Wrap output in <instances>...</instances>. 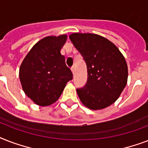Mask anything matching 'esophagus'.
Returning a JSON list of instances; mask_svg holds the SVG:
<instances>
[{
  "mask_svg": "<svg viewBox=\"0 0 148 148\" xmlns=\"http://www.w3.org/2000/svg\"><path fill=\"white\" fill-rule=\"evenodd\" d=\"M71 69L72 73H73V74H74V73H75V67H74V66H73V67H72L71 68Z\"/></svg>",
  "mask_w": 148,
  "mask_h": 148,
  "instance_id": "obj_1",
  "label": "esophagus"
}]
</instances>
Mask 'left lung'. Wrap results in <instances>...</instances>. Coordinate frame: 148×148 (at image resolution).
Instances as JSON below:
<instances>
[{"label":"left lung","mask_w":148,"mask_h":148,"mask_svg":"<svg viewBox=\"0 0 148 148\" xmlns=\"http://www.w3.org/2000/svg\"><path fill=\"white\" fill-rule=\"evenodd\" d=\"M70 40L87 65L88 80L77 92L88 108L99 110L112 104L127 81V65L119 49L110 40L94 34H72Z\"/></svg>","instance_id":"1"}]
</instances>
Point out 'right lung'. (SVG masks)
<instances>
[{
    "label": "right lung",
    "mask_w": 148,
    "mask_h": 148,
    "mask_svg": "<svg viewBox=\"0 0 148 148\" xmlns=\"http://www.w3.org/2000/svg\"><path fill=\"white\" fill-rule=\"evenodd\" d=\"M67 36L47 37L38 41L23 60L19 71L24 93L35 103L47 106L61 95L73 74L60 49Z\"/></svg>",
    "instance_id": "add662e5"
}]
</instances>
